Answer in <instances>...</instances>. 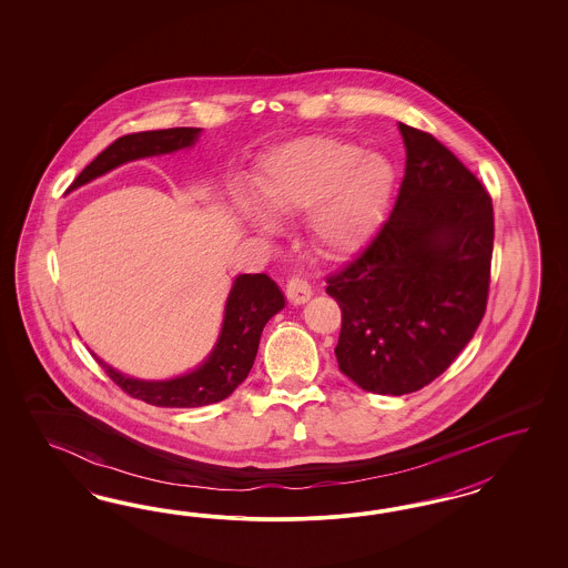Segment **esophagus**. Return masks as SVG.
<instances>
[{"mask_svg":"<svg viewBox=\"0 0 568 568\" xmlns=\"http://www.w3.org/2000/svg\"><path fill=\"white\" fill-rule=\"evenodd\" d=\"M287 297H290L293 306L306 304L310 297H312V287H310L308 281L302 278V276L290 278V283H287Z\"/></svg>","mask_w":568,"mask_h":568,"instance_id":"esophagus-1","label":"esophagus"}]
</instances>
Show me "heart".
<instances>
[{"mask_svg": "<svg viewBox=\"0 0 568 568\" xmlns=\"http://www.w3.org/2000/svg\"><path fill=\"white\" fill-rule=\"evenodd\" d=\"M394 164L377 152L333 138H300L260 160L254 191L273 214L308 210L310 237L327 256H349L373 235L394 187ZM243 219L260 231L273 216L247 195L237 197Z\"/></svg>", "mask_w": 568, "mask_h": 568, "instance_id": "1", "label": "heart"}]
</instances>
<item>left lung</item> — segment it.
<instances>
[{
    "label": "left lung",
    "instance_id": "1",
    "mask_svg": "<svg viewBox=\"0 0 568 568\" xmlns=\"http://www.w3.org/2000/svg\"><path fill=\"white\" fill-rule=\"evenodd\" d=\"M397 129L406 171L392 216L327 278L342 308L339 371L378 396L418 392L456 361L485 314L494 252L479 179L429 133Z\"/></svg>",
    "mask_w": 568,
    "mask_h": 568
}]
</instances>
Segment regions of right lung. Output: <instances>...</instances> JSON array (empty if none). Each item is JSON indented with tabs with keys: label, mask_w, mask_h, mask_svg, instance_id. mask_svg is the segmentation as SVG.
<instances>
[{
	"label": "right lung",
	"mask_w": 568,
	"mask_h": 568,
	"mask_svg": "<svg viewBox=\"0 0 568 568\" xmlns=\"http://www.w3.org/2000/svg\"><path fill=\"white\" fill-rule=\"evenodd\" d=\"M200 135L202 129L176 126L116 139L74 179L69 193L126 162L190 150ZM283 308L285 295L271 276L237 275L224 302L223 323L216 344L212 345L206 358L187 373L171 378L131 377L103 362L100 356H93L129 396L152 406L197 408L216 404L231 396L250 375L258 354L260 335L266 323Z\"/></svg>",
	"instance_id": "1"
}]
</instances>
